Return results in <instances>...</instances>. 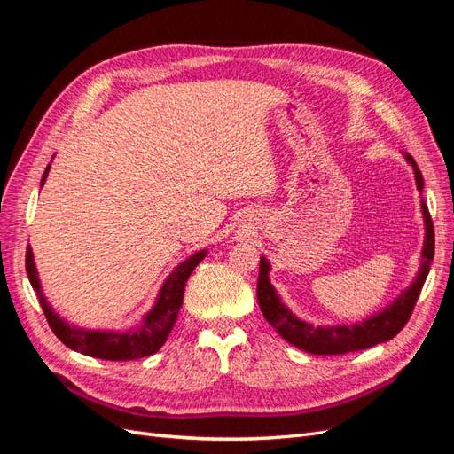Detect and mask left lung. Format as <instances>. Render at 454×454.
Instances as JSON below:
<instances>
[{"mask_svg": "<svg viewBox=\"0 0 454 454\" xmlns=\"http://www.w3.org/2000/svg\"><path fill=\"white\" fill-rule=\"evenodd\" d=\"M405 159L411 162V167H413L417 187L419 191H422L424 180L415 159L409 153L405 155ZM422 214H424V223H426V240L422 248V265L419 270V277L400 297L394 301L390 307L373 316V318L356 325L314 327L303 320H299L297 316L292 314V310H287V307L282 303L278 294L274 292V287L269 282V270H270L269 261L265 257H261L259 278H257V303L267 322L277 329V332L290 342V345L305 352L322 354V356L347 354V352L371 348L379 345V342H387L392 337H395L409 322L411 314H413L417 299L420 295V290L426 282V277H428L430 265L434 261V248H435L434 223L424 200H422Z\"/></svg>", "mask_w": 454, "mask_h": 454, "instance_id": "1", "label": "left lung"}]
</instances>
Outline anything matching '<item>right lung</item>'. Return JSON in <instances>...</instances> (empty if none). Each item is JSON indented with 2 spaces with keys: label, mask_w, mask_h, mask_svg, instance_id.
I'll return each instance as SVG.
<instances>
[{
  "label": "right lung",
  "mask_w": 454,
  "mask_h": 454,
  "mask_svg": "<svg viewBox=\"0 0 454 454\" xmlns=\"http://www.w3.org/2000/svg\"><path fill=\"white\" fill-rule=\"evenodd\" d=\"M51 164L47 167L43 177H41V187L45 184V177L49 174ZM206 252H199L191 255L182 265H177L174 272L162 284L155 307L147 312L145 318L140 325H136L130 332H89V329H77L67 325L62 318L52 312L51 305L41 294V286L37 280V270L34 263L32 248L28 246L26 250V272H28L30 284L37 294L39 305L43 309L45 318L64 345L75 352L100 360H112V362H127V360H140L145 356L155 354L167 340L170 329L177 318V312L184 303V290L185 282L191 277V272L204 259Z\"/></svg>",
  "instance_id": "1"
}]
</instances>
